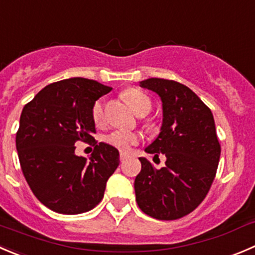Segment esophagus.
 <instances>
[{
	"mask_svg": "<svg viewBox=\"0 0 255 255\" xmlns=\"http://www.w3.org/2000/svg\"><path fill=\"white\" fill-rule=\"evenodd\" d=\"M127 158H128L127 153H121V155H120V160H121V162H125V160L127 159Z\"/></svg>",
	"mask_w": 255,
	"mask_h": 255,
	"instance_id": "obj_1",
	"label": "esophagus"
}]
</instances>
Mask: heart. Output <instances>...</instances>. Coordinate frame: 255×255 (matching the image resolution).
<instances>
[{"label":"heart","mask_w":255,"mask_h":255,"mask_svg":"<svg viewBox=\"0 0 255 255\" xmlns=\"http://www.w3.org/2000/svg\"><path fill=\"white\" fill-rule=\"evenodd\" d=\"M123 98L126 102L129 105L133 112L138 116H144L152 108V102L150 98L148 97L145 93L142 91L135 90V88H128L122 93ZM92 118L93 122L96 125H101L105 120V113H103V103L102 101H97L92 107ZM106 142L112 147L117 148V149L122 150V152H127L132 145H134L138 142L137 134L132 132H126V130H115V132L110 133L107 137L105 138Z\"/></svg>","instance_id":"heart-1"}]
</instances>
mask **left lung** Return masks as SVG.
I'll list each match as a JSON object with an SVG mask.
<instances>
[{"instance_id": "8db88e82", "label": "left lung", "mask_w": 255, "mask_h": 255, "mask_svg": "<svg viewBox=\"0 0 255 255\" xmlns=\"http://www.w3.org/2000/svg\"><path fill=\"white\" fill-rule=\"evenodd\" d=\"M139 86L157 93L163 120L158 137L145 152L165 155V165L155 169L140 157L135 177V201L143 213L159 221H174L193 212L209 192L221 157V144L212 111L179 82L148 78Z\"/></svg>"}]
</instances>
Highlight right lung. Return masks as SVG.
Listing matches in <instances>:
<instances>
[{"mask_svg":"<svg viewBox=\"0 0 255 255\" xmlns=\"http://www.w3.org/2000/svg\"><path fill=\"white\" fill-rule=\"evenodd\" d=\"M112 88L73 77L46 86L23 107L16 148L24 178L51 211L80 214L95 208L120 164L117 148L101 142L90 159L76 155L77 140L92 143V107Z\"/></svg>","mask_w":255,"mask_h":255,"instance_id":"obj_1","label":"right lung"}]
</instances>
